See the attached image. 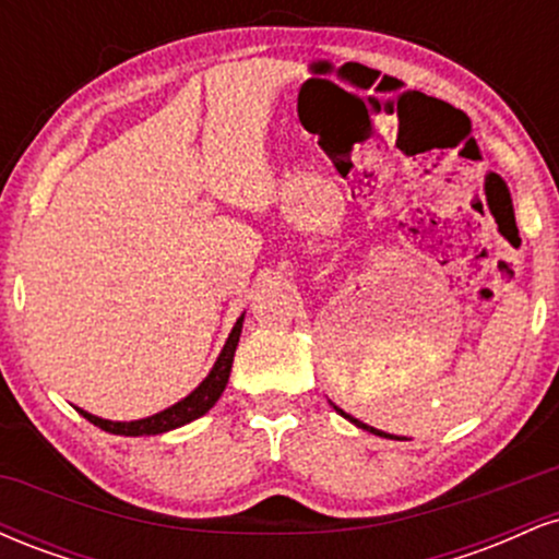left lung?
Returning <instances> with one entry per match:
<instances>
[{
	"mask_svg": "<svg viewBox=\"0 0 559 559\" xmlns=\"http://www.w3.org/2000/svg\"><path fill=\"white\" fill-rule=\"evenodd\" d=\"M333 409H336V413H342V415H344V418H346V420H352V423H355V426H357V428H362V431H370V433H376V436H389V433H383V431H376V428H370V426H365V423H362V420H357V418H352V415H346V413H344V409H338V407H336V404H333ZM389 439H396V436H389Z\"/></svg>",
	"mask_w": 559,
	"mask_h": 559,
	"instance_id": "obj_1",
	"label": "left lung"
}]
</instances>
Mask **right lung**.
I'll return each instance as SVG.
<instances>
[{
	"mask_svg": "<svg viewBox=\"0 0 559 559\" xmlns=\"http://www.w3.org/2000/svg\"><path fill=\"white\" fill-rule=\"evenodd\" d=\"M241 320L243 316L236 320L234 331H230L226 346H223L221 357H217L215 368L210 370V376L204 378L199 386L191 391L186 400H181L178 404H173V407L163 409V413L152 415V418H144V420H131V423H112V420H102L96 418L92 413H79L86 418L88 423H94V426H99L102 431H110V433H120V436H155V433H165V431H173V428L178 426H186V423L202 418L204 413H207L213 404L221 400L223 389H226L228 383V376H230V365H234V355H236V346H239V336H241Z\"/></svg>",
	"mask_w": 559,
	"mask_h": 559,
	"instance_id": "add662e5",
	"label": "right lung"
}]
</instances>
